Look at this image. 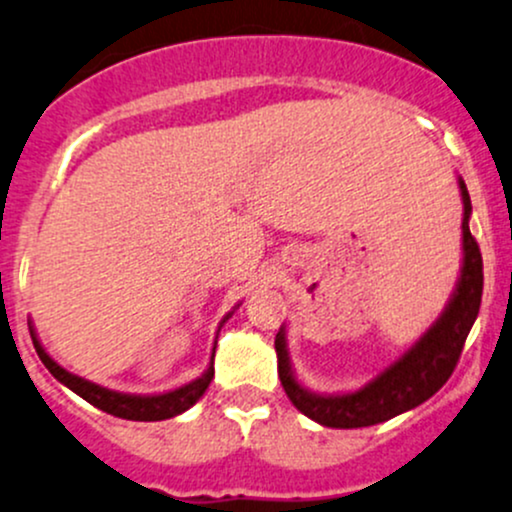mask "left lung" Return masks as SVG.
<instances>
[{
	"mask_svg": "<svg viewBox=\"0 0 512 512\" xmlns=\"http://www.w3.org/2000/svg\"><path fill=\"white\" fill-rule=\"evenodd\" d=\"M457 186L459 195H462L464 220L462 268H459L455 292H452L450 302L445 304L440 317L430 324V329L399 360L384 367L375 380L363 384L355 392H309L295 377L290 353H287L285 326H280L278 336H275L278 377L295 409L317 421L319 426L367 428L375 426V423H384L399 413L416 409L418 404L428 401L442 384L450 380L459 355H462L464 341H467L476 314H479L481 292H484V261H481L479 244L469 232L472 200H469L467 186L462 179H457Z\"/></svg>",
	"mask_w": 512,
	"mask_h": 512,
	"instance_id": "obj_1",
	"label": "left lung"
}]
</instances>
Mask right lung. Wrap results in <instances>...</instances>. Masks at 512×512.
<instances>
[{
  "label": "right lung",
  "instance_id": "add662e5",
  "mask_svg": "<svg viewBox=\"0 0 512 512\" xmlns=\"http://www.w3.org/2000/svg\"><path fill=\"white\" fill-rule=\"evenodd\" d=\"M234 309H237V307H234ZM229 317H232V312H229L227 317L220 321V326H217V333H220L222 324H225ZM28 329H31V338H33V346H36L38 358L43 360V365L48 367L50 375H53L57 382H62L65 387H70L74 394L82 396L84 401H89V404L96 406V409L111 413V416L125 418V421H166V418L179 416V413L191 409L195 401H198L200 396L205 394V389L210 387L212 377H215V367H212V360H215L217 341H215V346H212L208 370H205L200 377H195L193 382L181 384L179 389H171V392H164V394L113 392V389L101 387V384L84 380V377H79V375H72V372H67L65 367L57 365L55 360L50 358L48 353H45V348L40 346L36 329H33L31 324H28Z\"/></svg>",
  "mask_w": 512,
  "mask_h": 512
}]
</instances>
